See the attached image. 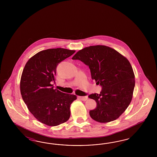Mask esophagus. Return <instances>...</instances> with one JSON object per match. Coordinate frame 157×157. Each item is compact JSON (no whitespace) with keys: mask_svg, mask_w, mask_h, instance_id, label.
I'll use <instances>...</instances> for the list:
<instances>
[{"mask_svg":"<svg viewBox=\"0 0 157 157\" xmlns=\"http://www.w3.org/2000/svg\"><path fill=\"white\" fill-rule=\"evenodd\" d=\"M78 98L80 99V100H82V101H86L87 100V96H79Z\"/></svg>","mask_w":157,"mask_h":157,"instance_id":"34e87169","label":"esophagus"}]
</instances>
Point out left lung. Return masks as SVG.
I'll return each mask as SVG.
<instances>
[{"label":"left lung","mask_w":157,"mask_h":157,"mask_svg":"<svg viewBox=\"0 0 157 157\" xmlns=\"http://www.w3.org/2000/svg\"><path fill=\"white\" fill-rule=\"evenodd\" d=\"M88 66L92 79L102 87L100 94H91L97 107L91 110V117L100 123L118 119L131 102L135 84V75L126 57L112 48L94 45L79 51L72 58Z\"/></svg>","instance_id":"obj_1"}]
</instances>
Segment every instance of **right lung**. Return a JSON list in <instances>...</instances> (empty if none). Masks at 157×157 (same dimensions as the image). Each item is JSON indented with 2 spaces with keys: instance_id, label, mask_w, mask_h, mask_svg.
<instances>
[{
  "instance_id": "right-lung-1",
  "label": "right lung",
  "mask_w": 157,
  "mask_h": 157,
  "mask_svg": "<svg viewBox=\"0 0 157 157\" xmlns=\"http://www.w3.org/2000/svg\"><path fill=\"white\" fill-rule=\"evenodd\" d=\"M75 52L64 48L44 50L31 57L22 72L20 90L34 117L49 126H57L70 117V105L76 96L53 89L52 82L59 63Z\"/></svg>"
}]
</instances>
